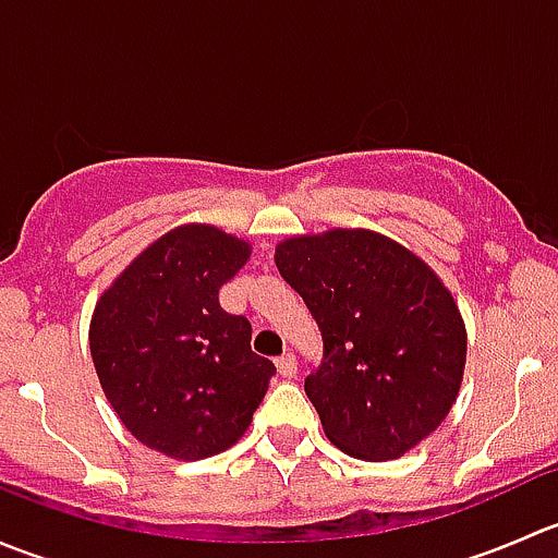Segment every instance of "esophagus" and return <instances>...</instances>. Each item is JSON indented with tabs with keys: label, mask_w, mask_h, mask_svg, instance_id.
I'll return each instance as SVG.
<instances>
[{
	"label": "esophagus",
	"mask_w": 558,
	"mask_h": 558,
	"mask_svg": "<svg viewBox=\"0 0 558 558\" xmlns=\"http://www.w3.org/2000/svg\"><path fill=\"white\" fill-rule=\"evenodd\" d=\"M278 369L283 378H296V356L294 353H283V356L278 359Z\"/></svg>",
	"instance_id": "34e87169"
}]
</instances>
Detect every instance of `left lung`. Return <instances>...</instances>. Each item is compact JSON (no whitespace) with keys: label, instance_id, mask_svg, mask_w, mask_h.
Returning <instances> with one entry per match:
<instances>
[{"label":"left lung","instance_id":"obj_1","mask_svg":"<svg viewBox=\"0 0 558 558\" xmlns=\"http://www.w3.org/2000/svg\"><path fill=\"white\" fill-rule=\"evenodd\" d=\"M275 264L324 340L305 393L326 437L364 461L429 437L453 408L466 356L464 320L440 278L367 229L291 238Z\"/></svg>","mask_w":558,"mask_h":558}]
</instances>
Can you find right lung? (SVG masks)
I'll return each instance as SVG.
<instances>
[{"mask_svg": "<svg viewBox=\"0 0 558 558\" xmlns=\"http://www.w3.org/2000/svg\"><path fill=\"white\" fill-rule=\"evenodd\" d=\"M251 256L205 223L167 232L105 291L92 356L112 410L143 446L183 461L232 448L275 364L251 351V320L218 302Z\"/></svg>", "mask_w": 558, "mask_h": 558, "instance_id": "right-lung-1", "label": "right lung"}]
</instances>
